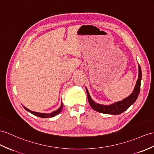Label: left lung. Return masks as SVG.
Returning <instances> with one entry per match:
<instances>
[{
    "mask_svg": "<svg viewBox=\"0 0 154 154\" xmlns=\"http://www.w3.org/2000/svg\"><path fill=\"white\" fill-rule=\"evenodd\" d=\"M141 79L142 71L140 65H138V78L137 81L136 85L135 87H134V89L132 93L123 100L121 101H118V102H116L114 104H110V105H103V104L96 103L95 101H93L92 100L91 97H90L88 89L85 88L86 91H87L88 99L90 106H91L93 110L100 112V113L112 115H118L119 114H122V112L128 109V108L135 102L137 99L138 98V94H139L140 89Z\"/></svg>",
    "mask_w": 154,
    "mask_h": 154,
    "instance_id": "8db88e82",
    "label": "left lung"
}]
</instances>
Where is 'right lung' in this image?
Returning <instances> with one entry per match:
<instances>
[{
  "mask_svg": "<svg viewBox=\"0 0 154 154\" xmlns=\"http://www.w3.org/2000/svg\"><path fill=\"white\" fill-rule=\"evenodd\" d=\"M23 107H24V108H25V109L26 110L28 111V112H29L30 113L32 114L33 115L38 116V117L42 118H52V117H54V116H56V115L59 114L60 113V112H61V110H62V109H63V104L61 103V106H60V108H59L57 110H56L55 111L52 112L51 113H50V114H46V113H39V112H33V111L30 110L29 109H28V108H27L25 107V106H23Z\"/></svg>",
  "mask_w": 154,
  "mask_h": 154,
  "instance_id": "add662e5",
  "label": "right lung"
}]
</instances>
